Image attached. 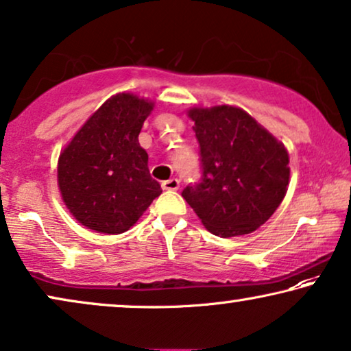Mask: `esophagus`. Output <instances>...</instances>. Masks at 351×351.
I'll use <instances>...</instances> for the list:
<instances>
[{"label":"esophagus","instance_id":"1","mask_svg":"<svg viewBox=\"0 0 351 351\" xmlns=\"http://www.w3.org/2000/svg\"><path fill=\"white\" fill-rule=\"evenodd\" d=\"M178 187H180V180L178 178H170V180L162 182V189L165 191H176Z\"/></svg>","mask_w":351,"mask_h":351}]
</instances>
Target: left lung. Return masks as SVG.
<instances>
[{
  "label": "left lung",
  "instance_id": "obj_1",
  "mask_svg": "<svg viewBox=\"0 0 351 351\" xmlns=\"http://www.w3.org/2000/svg\"><path fill=\"white\" fill-rule=\"evenodd\" d=\"M202 178L181 195L211 234H251L285 199L289 156L274 135L235 106L192 108Z\"/></svg>",
  "mask_w": 351,
  "mask_h": 351
}]
</instances>
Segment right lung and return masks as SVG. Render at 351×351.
<instances>
[{
	"mask_svg": "<svg viewBox=\"0 0 351 351\" xmlns=\"http://www.w3.org/2000/svg\"><path fill=\"white\" fill-rule=\"evenodd\" d=\"M154 103L133 93L106 100L58 159V187L71 215L87 229L122 234L140 219L160 184L138 143Z\"/></svg>",
	"mask_w": 351,
	"mask_h": 351,
	"instance_id": "add662e5",
	"label": "right lung"
}]
</instances>
